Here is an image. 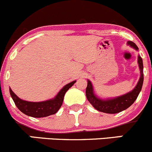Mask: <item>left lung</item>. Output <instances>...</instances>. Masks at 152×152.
Here are the masks:
<instances>
[{
	"label": "left lung",
	"instance_id": "8db88e82",
	"mask_svg": "<svg viewBox=\"0 0 152 152\" xmlns=\"http://www.w3.org/2000/svg\"><path fill=\"white\" fill-rule=\"evenodd\" d=\"M127 45L138 51V47L132 41H128ZM138 63L140 73L139 80L135 88L132 91L124 94V95H121V96L113 97V98H100L96 95V94H95L92 82L89 80H87L86 96H87L88 101L95 109L100 112L106 113V114H116V113H119L127 109L135 101L139 95L140 90H141L143 83V60L140 55L138 56Z\"/></svg>",
	"mask_w": 152,
	"mask_h": 152
}]
</instances>
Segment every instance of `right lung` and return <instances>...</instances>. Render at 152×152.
I'll list each match as a JSON object with an SVG mask.
<instances>
[{
  "label": "right lung",
  "mask_w": 152,
  "mask_h": 152,
  "mask_svg": "<svg viewBox=\"0 0 152 152\" xmlns=\"http://www.w3.org/2000/svg\"><path fill=\"white\" fill-rule=\"evenodd\" d=\"M76 81H73L68 83L60 90L57 95L52 99L41 102H30L20 99L14 92L9 88V92L16 106L23 114L35 118L46 117L50 115L55 114L63 104L64 96L67 91L76 83Z\"/></svg>",
  "instance_id": "right-lung-1"
}]
</instances>
